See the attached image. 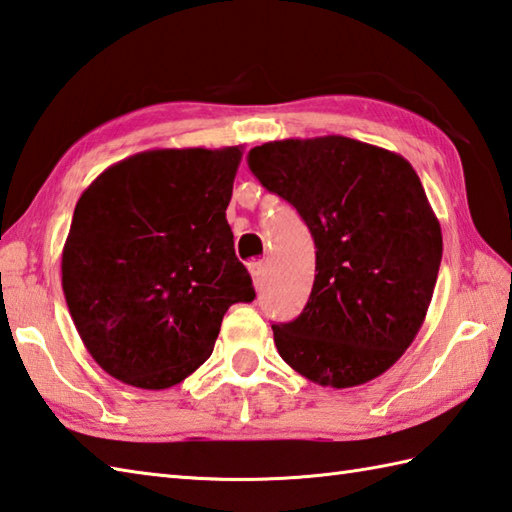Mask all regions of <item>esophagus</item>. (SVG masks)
<instances>
[{"label":"esophagus","mask_w":512,"mask_h":512,"mask_svg":"<svg viewBox=\"0 0 512 512\" xmlns=\"http://www.w3.org/2000/svg\"><path fill=\"white\" fill-rule=\"evenodd\" d=\"M249 274H252L254 287L263 289V285H265V265L263 263H252V265H249Z\"/></svg>","instance_id":"34e87169"}]
</instances>
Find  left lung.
Listing matches in <instances>:
<instances>
[{
  "instance_id": "obj_1",
  "label": "left lung",
  "mask_w": 512,
  "mask_h": 512,
  "mask_svg": "<svg viewBox=\"0 0 512 512\" xmlns=\"http://www.w3.org/2000/svg\"><path fill=\"white\" fill-rule=\"evenodd\" d=\"M249 170L316 243L302 314L271 325L291 369L322 387L378 378L411 347L442 263V229L404 156L349 137L256 145Z\"/></svg>"
}]
</instances>
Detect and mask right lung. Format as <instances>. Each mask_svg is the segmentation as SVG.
<instances>
[{
  "label": "right lung",
  "mask_w": 512,
  "mask_h": 512,
  "mask_svg": "<svg viewBox=\"0 0 512 512\" xmlns=\"http://www.w3.org/2000/svg\"><path fill=\"white\" fill-rule=\"evenodd\" d=\"M241 156L238 145L139 152L81 194L61 287L112 378L174 387L212 356L225 311L256 298L225 218Z\"/></svg>",
  "instance_id": "add662e5"
}]
</instances>
